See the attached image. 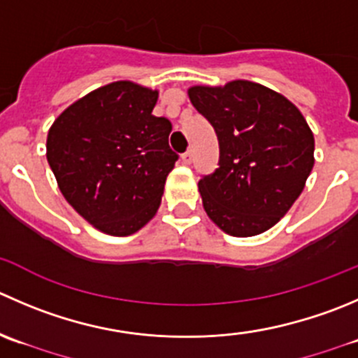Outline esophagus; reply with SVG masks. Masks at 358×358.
I'll return each mask as SVG.
<instances>
[{
	"mask_svg": "<svg viewBox=\"0 0 358 358\" xmlns=\"http://www.w3.org/2000/svg\"><path fill=\"white\" fill-rule=\"evenodd\" d=\"M192 159H194L192 150H187V152H183V154H182V162H183V164H190V162H192Z\"/></svg>",
	"mask_w": 358,
	"mask_h": 358,
	"instance_id": "34e87169",
	"label": "esophagus"
}]
</instances>
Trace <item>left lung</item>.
Listing matches in <instances>:
<instances>
[{
  "instance_id": "left-lung-1",
  "label": "left lung",
  "mask_w": 358,
  "mask_h": 358,
  "mask_svg": "<svg viewBox=\"0 0 358 358\" xmlns=\"http://www.w3.org/2000/svg\"><path fill=\"white\" fill-rule=\"evenodd\" d=\"M189 98L220 150L218 168L199 180L208 217L238 238L267 231L296 203L313 169L308 122L289 99L248 80L192 87Z\"/></svg>"
}]
</instances>
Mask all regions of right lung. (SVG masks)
<instances>
[{
	"label": "right lung",
	"instance_id": "1",
	"mask_svg": "<svg viewBox=\"0 0 358 358\" xmlns=\"http://www.w3.org/2000/svg\"><path fill=\"white\" fill-rule=\"evenodd\" d=\"M157 96L113 82L68 106L48 131L47 161L62 196L106 234L129 236L154 217L178 161L171 122L152 115Z\"/></svg>",
	"mask_w": 358,
	"mask_h": 358
}]
</instances>
